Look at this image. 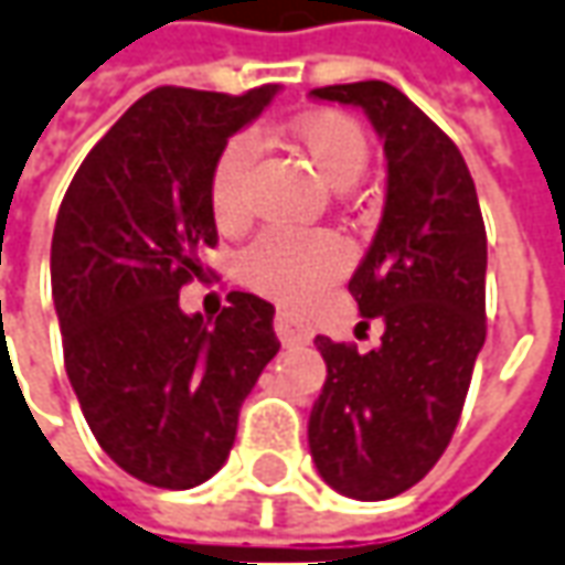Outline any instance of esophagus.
Returning <instances> with one entry per match:
<instances>
[{
    "instance_id": "34e87169",
    "label": "esophagus",
    "mask_w": 565,
    "mask_h": 565,
    "mask_svg": "<svg viewBox=\"0 0 565 565\" xmlns=\"http://www.w3.org/2000/svg\"><path fill=\"white\" fill-rule=\"evenodd\" d=\"M274 329L286 348H295V344H307V341H310V329H307L305 322L298 320L295 313H289V310H279V313H276Z\"/></svg>"
}]
</instances>
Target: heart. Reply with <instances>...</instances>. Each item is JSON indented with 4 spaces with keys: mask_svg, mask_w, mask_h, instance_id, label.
<instances>
[{
    "mask_svg": "<svg viewBox=\"0 0 565 565\" xmlns=\"http://www.w3.org/2000/svg\"><path fill=\"white\" fill-rule=\"evenodd\" d=\"M291 138L305 150L326 184L344 190L369 166V138L363 126L341 110L305 113L291 122ZM258 157L255 135H233L212 166L209 196L224 231H239L248 221V181ZM348 243L329 231H270L248 245L243 279L248 289L279 301H301L348 267Z\"/></svg>",
    "mask_w": 565,
    "mask_h": 565,
    "instance_id": "heart-1",
    "label": "heart"
}]
</instances>
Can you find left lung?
<instances>
[{"label": "left lung", "instance_id": "1", "mask_svg": "<svg viewBox=\"0 0 565 565\" xmlns=\"http://www.w3.org/2000/svg\"><path fill=\"white\" fill-rule=\"evenodd\" d=\"M363 107L384 141L387 200L379 233L350 279L381 344L317 334L326 384L307 439L326 483L384 501L424 480L461 418L486 341V227L477 186L455 141L387 82L310 92Z\"/></svg>", "mask_w": 565, "mask_h": 565}]
</instances>
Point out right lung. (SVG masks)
<instances>
[{
	"label": "right lung",
	"mask_w": 565,
	"mask_h": 565,
	"mask_svg": "<svg viewBox=\"0 0 565 565\" xmlns=\"http://www.w3.org/2000/svg\"><path fill=\"white\" fill-rule=\"evenodd\" d=\"M274 95L153 88L92 147L61 202L52 298L67 379L100 449L141 483L193 489L217 473L279 350L276 310L258 295L231 291L215 326L178 305L217 245V153Z\"/></svg>",
	"instance_id": "right-lung-1"
}]
</instances>
